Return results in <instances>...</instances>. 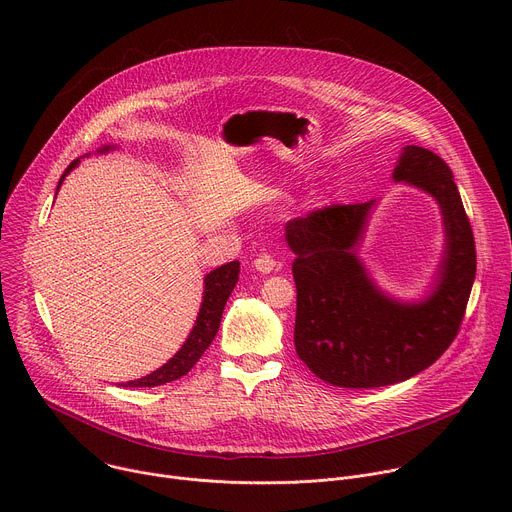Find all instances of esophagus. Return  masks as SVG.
<instances>
[{"instance_id": "obj_1", "label": "esophagus", "mask_w": 512, "mask_h": 512, "mask_svg": "<svg viewBox=\"0 0 512 512\" xmlns=\"http://www.w3.org/2000/svg\"><path fill=\"white\" fill-rule=\"evenodd\" d=\"M253 267H255L259 273H271V271L277 267V261H275L271 255H259V257L253 261Z\"/></svg>"}]
</instances>
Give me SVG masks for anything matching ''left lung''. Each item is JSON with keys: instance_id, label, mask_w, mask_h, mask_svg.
I'll return each mask as SVG.
<instances>
[{"instance_id": "8db88e82", "label": "left lung", "mask_w": 512, "mask_h": 512, "mask_svg": "<svg viewBox=\"0 0 512 512\" xmlns=\"http://www.w3.org/2000/svg\"><path fill=\"white\" fill-rule=\"evenodd\" d=\"M393 180L431 194L444 216L446 253L423 302L385 296L356 257L375 200L324 206L285 227L296 255V352L334 387L375 389L415 377L448 350L466 314L476 245L452 170L437 154L407 145Z\"/></svg>"}]
</instances>
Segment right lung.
<instances>
[{"mask_svg":"<svg viewBox=\"0 0 512 512\" xmlns=\"http://www.w3.org/2000/svg\"><path fill=\"white\" fill-rule=\"evenodd\" d=\"M109 150H113V145H105V148H101L99 152H109ZM77 164H79V160L70 162V166L60 176L58 188H60L64 176L72 168H77ZM239 271H241L239 261H231L227 265H221V267L212 269L204 277L202 306H200L196 324H194L192 332L188 334L186 342L182 344V348L164 364V367H160L158 371L150 373L148 377H143V379L123 383V387H158V385H166L170 381H176V379L188 375L190 369L198 362V358L204 354V350L214 340V336L218 332V326H221L225 304H227L231 291L235 289V285L239 281Z\"/></svg>","mask_w":512,"mask_h":512,"instance_id":"obj_1","label":"right lung"}]
</instances>
